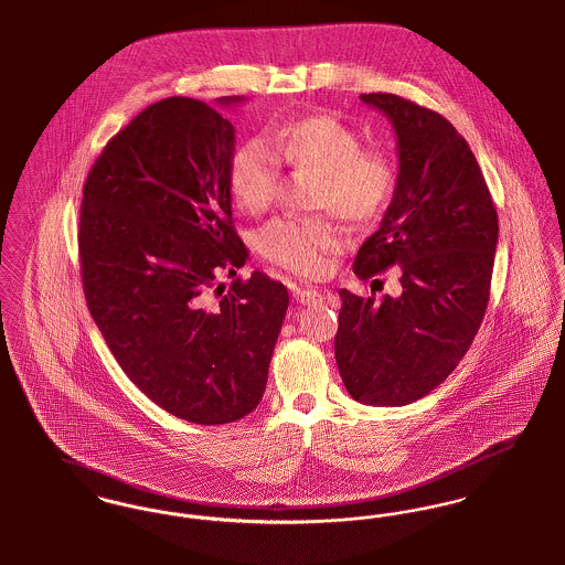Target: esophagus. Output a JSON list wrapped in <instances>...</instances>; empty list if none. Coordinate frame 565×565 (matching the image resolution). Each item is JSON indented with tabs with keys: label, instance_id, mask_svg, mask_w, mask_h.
<instances>
[{
	"label": "esophagus",
	"instance_id": "esophagus-1",
	"mask_svg": "<svg viewBox=\"0 0 565 565\" xmlns=\"http://www.w3.org/2000/svg\"><path fill=\"white\" fill-rule=\"evenodd\" d=\"M296 299L299 303H319L323 301V294L319 289H310V287H303V289H296Z\"/></svg>",
	"mask_w": 565,
	"mask_h": 565
}]
</instances>
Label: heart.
<instances>
[{
  "label": "heart",
  "instance_id": "b5f03b06",
  "mask_svg": "<svg viewBox=\"0 0 565 565\" xmlns=\"http://www.w3.org/2000/svg\"><path fill=\"white\" fill-rule=\"evenodd\" d=\"M280 161L315 172L310 204L331 209L351 223L379 218L395 193L397 172L381 150L342 120L317 115L278 127L268 145L248 140L230 161V189L239 209L259 214L271 206L280 180ZM342 246L340 227L327 214L285 216L259 234V250L269 262L301 276H319L327 257Z\"/></svg>",
  "mask_w": 565,
  "mask_h": 565
}]
</instances>
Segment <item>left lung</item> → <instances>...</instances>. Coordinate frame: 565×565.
<instances>
[{
	"instance_id": "left-lung-1",
	"label": "left lung",
	"mask_w": 565,
	"mask_h": 565,
	"mask_svg": "<svg viewBox=\"0 0 565 565\" xmlns=\"http://www.w3.org/2000/svg\"><path fill=\"white\" fill-rule=\"evenodd\" d=\"M397 138L399 172L376 234L359 248L361 280L397 266L402 294L340 289L335 363L351 397L406 406L457 367L482 323L498 212L475 152L448 120L393 93H363Z\"/></svg>"
}]
</instances>
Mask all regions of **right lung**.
<instances>
[{
  "label": "right lung",
  "mask_w": 565,
  "mask_h": 565,
  "mask_svg": "<svg viewBox=\"0 0 565 565\" xmlns=\"http://www.w3.org/2000/svg\"><path fill=\"white\" fill-rule=\"evenodd\" d=\"M234 150L236 129L216 108L168 97L106 145L83 189L90 317L129 381L198 425L257 408L289 306L287 287L262 271L216 282L248 259L232 225Z\"/></svg>",
  "instance_id": "1"
}]
</instances>
